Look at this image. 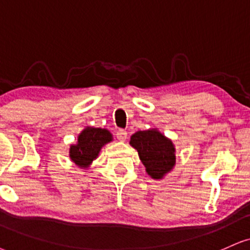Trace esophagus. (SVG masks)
<instances>
[{
	"instance_id": "34e87169",
	"label": "esophagus",
	"mask_w": 250,
	"mask_h": 250,
	"mask_svg": "<svg viewBox=\"0 0 250 250\" xmlns=\"http://www.w3.org/2000/svg\"><path fill=\"white\" fill-rule=\"evenodd\" d=\"M116 135H117V139L122 141V143H124V141H126V139H127V132L125 130H119L117 132Z\"/></svg>"
}]
</instances>
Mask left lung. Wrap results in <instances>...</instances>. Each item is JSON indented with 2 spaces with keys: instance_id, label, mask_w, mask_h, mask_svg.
Instances as JSON below:
<instances>
[{
  "instance_id": "8db88e82",
  "label": "left lung",
  "mask_w": 250,
  "mask_h": 250,
  "mask_svg": "<svg viewBox=\"0 0 250 250\" xmlns=\"http://www.w3.org/2000/svg\"><path fill=\"white\" fill-rule=\"evenodd\" d=\"M130 145L137 149L146 172L154 180H162L176 165L175 145L158 128L135 132Z\"/></svg>"
}]
</instances>
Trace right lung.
<instances>
[{"mask_svg":"<svg viewBox=\"0 0 250 250\" xmlns=\"http://www.w3.org/2000/svg\"><path fill=\"white\" fill-rule=\"evenodd\" d=\"M112 140V134L106 128L87 126L79 134L76 144L70 145V161L79 168L88 169L92 161L98 158L101 149Z\"/></svg>","mask_w":250,"mask_h":250,"instance_id":"add662e5","label":"right lung"}]
</instances>
